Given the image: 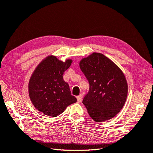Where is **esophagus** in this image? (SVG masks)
Segmentation results:
<instances>
[{
	"mask_svg": "<svg viewBox=\"0 0 153 153\" xmlns=\"http://www.w3.org/2000/svg\"><path fill=\"white\" fill-rule=\"evenodd\" d=\"M76 99H77V101H78V103L81 102V101H82V94H80L79 96H78L76 97Z\"/></svg>",
	"mask_w": 153,
	"mask_h": 153,
	"instance_id": "obj_1",
	"label": "esophagus"
}]
</instances>
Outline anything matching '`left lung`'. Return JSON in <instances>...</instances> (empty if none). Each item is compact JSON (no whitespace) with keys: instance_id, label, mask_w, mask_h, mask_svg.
Wrapping results in <instances>:
<instances>
[{"instance_id":"left-lung-1","label":"left lung","mask_w":153,"mask_h":153,"mask_svg":"<svg viewBox=\"0 0 153 153\" xmlns=\"http://www.w3.org/2000/svg\"><path fill=\"white\" fill-rule=\"evenodd\" d=\"M79 66L89 83L82 103L96 122L115 116L126 102L128 83L123 71L102 53L93 52L81 59Z\"/></svg>"}]
</instances>
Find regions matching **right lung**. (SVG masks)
<instances>
[{
	"mask_svg": "<svg viewBox=\"0 0 153 153\" xmlns=\"http://www.w3.org/2000/svg\"><path fill=\"white\" fill-rule=\"evenodd\" d=\"M73 61L63 62L55 55L43 59L35 68L29 79L28 90L32 103L39 112L57 117L68 106L76 102L69 85L63 79L64 73Z\"/></svg>",
	"mask_w": 153,
	"mask_h": 153,
	"instance_id": "add662e5",
	"label": "right lung"
}]
</instances>
